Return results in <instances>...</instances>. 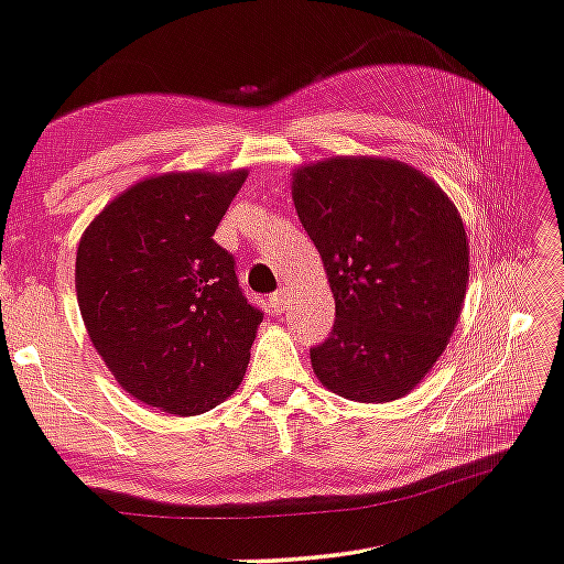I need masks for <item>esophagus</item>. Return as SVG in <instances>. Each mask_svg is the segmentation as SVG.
Segmentation results:
<instances>
[{
	"label": "esophagus",
	"mask_w": 564,
	"mask_h": 564,
	"mask_svg": "<svg viewBox=\"0 0 564 564\" xmlns=\"http://www.w3.org/2000/svg\"><path fill=\"white\" fill-rule=\"evenodd\" d=\"M285 308H289V291L279 289V291L271 295V311L273 313H283Z\"/></svg>",
	"instance_id": "obj_1"
}]
</instances>
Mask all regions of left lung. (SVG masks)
Here are the masks:
<instances>
[{"label":"left lung","mask_w":564,"mask_h":564,"mask_svg":"<svg viewBox=\"0 0 564 564\" xmlns=\"http://www.w3.org/2000/svg\"><path fill=\"white\" fill-rule=\"evenodd\" d=\"M293 204L335 295L333 330L311 347L317 380L355 402L409 394L464 305L468 241L454 202L404 162L330 158L293 172Z\"/></svg>","instance_id":"obj_1"}]
</instances>
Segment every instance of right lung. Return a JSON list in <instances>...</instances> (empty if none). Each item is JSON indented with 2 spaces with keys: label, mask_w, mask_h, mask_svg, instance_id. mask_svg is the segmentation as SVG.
Wrapping results in <instances>:
<instances>
[{
  "label": "right lung",
  "mask_w": 564,
  "mask_h": 564,
  "mask_svg": "<svg viewBox=\"0 0 564 564\" xmlns=\"http://www.w3.org/2000/svg\"><path fill=\"white\" fill-rule=\"evenodd\" d=\"M247 170L170 172L132 184L90 221L76 293L90 343L140 402L194 416L247 372L263 313L214 241Z\"/></svg>",
  "instance_id": "right-lung-1"
}]
</instances>
